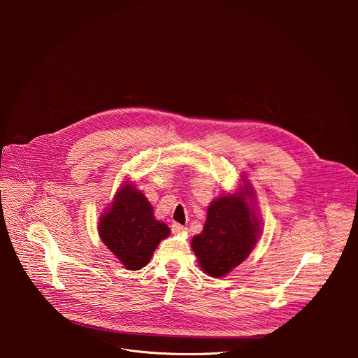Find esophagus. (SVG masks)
<instances>
[{
	"instance_id": "1",
	"label": "esophagus",
	"mask_w": 358,
	"mask_h": 358,
	"mask_svg": "<svg viewBox=\"0 0 358 358\" xmlns=\"http://www.w3.org/2000/svg\"><path fill=\"white\" fill-rule=\"evenodd\" d=\"M187 228L184 227V225H181V224H177V222H174L173 225H171V231L174 232V234H181V232H184Z\"/></svg>"
}]
</instances>
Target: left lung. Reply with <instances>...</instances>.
I'll return each instance as SVG.
<instances>
[{"label": "left lung", "mask_w": 358, "mask_h": 358, "mask_svg": "<svg viewBox=\"0 0 358 358\" xmlns=\"http://www.w3.org/2000/svg\"><path fill=\"white\" fill-rule=\"evenodd\" d=\"M245 182V180H242ZM248 182L235 194L213 201L201 234L192 238L191 246L202 271L222 278L241 265L261 236V222L255 214Z\"/></svg>", "instance_id": "1"}]
</instances>
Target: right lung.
<instances>
[{
	"mask_svg": "<svg viewBox=\"0 0 358 358\" xmlns=\"http://www.w3.org/2000/svg\"><path fill=\"white\" fill-rule=\"evenodd\" d=\"M97 229L101 242L129 271L145 266L162 239L170 235V228L156 220L145 195L129 182L101 214Z\"/></svg>",
	"mask_w": 358,
	"mask_h": 358,
	"instance_id": "right-lung-1",
	"label": "right lung"
}]
</instances>
